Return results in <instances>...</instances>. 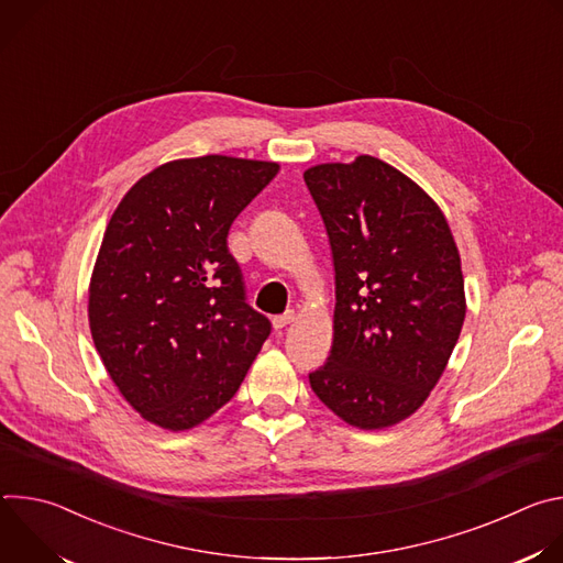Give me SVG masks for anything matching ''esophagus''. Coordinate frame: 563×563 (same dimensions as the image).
I'll return each mask as SVG.
<instances>
[{"label": "esophagus", "mask_w": 563, "mask_h": 563, "mask_svg": "<svg viewBox=\"0 0 563 563\" xmlns=\"http://www.w3.org/2000/svg\"><path fill=\"white\" fill-rule=\"evenodd\" d=\"M274 328L276 330H283V328H287L289 323H294V311H285V313H280V316H274Z\"/></svg>", "instance_id": "34e87169"}]
</instances>
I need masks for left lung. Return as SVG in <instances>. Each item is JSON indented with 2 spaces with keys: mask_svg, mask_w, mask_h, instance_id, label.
<instances>
[{
  "mask_svg": "<svg viewBox=\"0 0 563 563\" xmlns=\"http://www.w3.org/2000/svg\"><path fill=\"white\" fill-rule=\"evenodd\" d=\"M302 178L336 272L332 352L309 385L345 423L391 428L426 404L463 328L450 224L415 180L372 155Z\"/></svg>",
  "mask_w": 563,
  "mask_h": 563,
  "instance_id": "left-lung-1",
  "label": "left lung"
}]
</instances>
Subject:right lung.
Wrapping results in <instances>:
<instances>
[{
    "mask_svg": "<svg viewBox=\"0 0 563 563\" xmlns=\"http://www.w3.org/2000/svg\"><path fill=\"white\" fill-rule=\"evenodd\" d=\"M231 155L172 159L113 211L89 285L96 350L126 404L185 432L238 391L272 332L245 302L231 222L278 174Z\"/></svg>",
    "mask_w": 563,
    "mask_h": 563,
    "instance_id": "add662e5",
    "label": "right lung"
}]
</instances>
